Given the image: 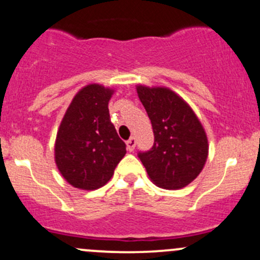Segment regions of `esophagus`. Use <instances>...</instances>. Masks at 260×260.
<instances>
[{
	"label": "esophagus",
	"mask_w": 260,
	"mask_h": 260,
	"mask_svg": "<svg viewBox=\"0 0 260 260\" xmlns=\"http://www.w3.org/2000/svg\"><path fill=\"white\" fill-rule=\"evenodd\" d=\"M125 143H127L128 151H129V152L135 151V147H136V138L135 137H131L127 142H125Z\"/></svg>",
	"instance_id": "obj_1"
}]
</instances>
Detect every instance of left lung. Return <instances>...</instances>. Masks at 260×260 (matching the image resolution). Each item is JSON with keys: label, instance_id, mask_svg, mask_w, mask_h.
<instances>
[{"label": "left lung", "instance_id": "1", "mask_svg": "<svg viewBox=\"0 0 260 260\" xmlns=\"http://www.w3.org/2000/svg\"><path fill=\"white\" fill-rule=\"evenodd\" d=\"M137 93L151 119L154 143L138 152L149 178L165 189L193 182L208 157V139L192 108L173 91L138 86Z\"/></svg>", "mask_w": 260, "mask_h": 260}]
</instances>
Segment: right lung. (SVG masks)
Wrapping results in <instances>:
<instances>
[{
    "label": "right lung",
    "instance_id": "right-lung-1",
    "mask_svg": "<svg viewBox=\"0 0 260 260\" xmlns=\"http://www.w3.org/2000/svg\"><path fill=\"white\" fill-rule=\"evenodd\" d=\"M113 91L88 84L73 98L57 132L54 158L73 187L97 189L111 179L125 154V143L111 122L108 102Z\"/></svg>",
    "mask_w": 260,
    "mask_h": 260
}]
</instances>
